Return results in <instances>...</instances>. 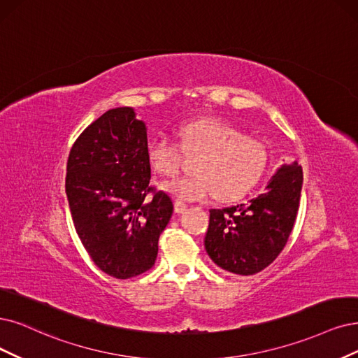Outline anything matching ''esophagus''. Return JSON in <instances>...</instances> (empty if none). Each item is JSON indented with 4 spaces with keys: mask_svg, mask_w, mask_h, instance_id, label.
<instances>
[{
    "mask_svg": "<svg viewBox=\"0 0 358 358\" xmlns=\"http://www.w3.org/2000/svg\"><path fill=\"white\" fill-rule=\"evenodd\" d=\"M174 209H176L177 214H182L184 210H187V205L184 203V202H181V201H176L174 202Z\"/></svg>",
    "mask_w": 358,
    "mask_h": 358,
    "instance_id": "1",
    "label": "esophagus"
}]
</instances>
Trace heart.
<instances>
[{
  "label": "heart",
  "mask_w": 358,
  "mask_h": 358,
  "mask_svg": "<svg viewBox=\"0 0 358 358\" xmlns=\"http://www.w3.org/2000/svg\"><path fill=\"white\" fill-rule=\"evenodd\" d=\"M178 138L180 144L168 137L153 140L148 159L157 174L172 178L181 171L184 153L199 155L196 176L164 184V190L181 201L201 202L215 196L226 202L236 201L255 187L266 172V145L221 119L201 117L182 124Z\"/></svg>",
  "instance_id": "1"
}]
</instances>
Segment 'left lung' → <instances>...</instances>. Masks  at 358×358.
<instances>
[{
	"label": "left lung",
	"mask_w": 358,
	"mask_h": 358,
	"mask_svg": "<svg viewBox=\"0 0 358 358\" xmlns=\"http://www.w3.org/2000/svg\"><path fill=\"white\" fill-rule=\"evenodd\" d=\"M302 189L298 162L282 165L266 192L230 208L210 209L205 249L218 267L239 275L259 273L279 257L296 220Z\"/></svg>",
	"instance_id": "left-lung-1"
}]
</instances>
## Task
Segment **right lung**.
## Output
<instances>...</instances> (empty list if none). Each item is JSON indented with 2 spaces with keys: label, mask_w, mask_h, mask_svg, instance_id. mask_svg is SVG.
<instances>
[{
  "label": "right lung",
  "mask_w": 358,
  "mask_h": 358,
  "mask_svg": "<svg viewBox=\"0 0 358 358\" xmlns=\"http://www.w3.org/2000/svg\"><path fill=\"white\" fill-rule=\"evenodd\" d=\"M66 174L73 226L96 266L116 279L150 270L174 206L150 186L148 132L134 109H110L90 124Z\"/></svg>",
  "instance_id": "obj_1"
}]
</instances>
